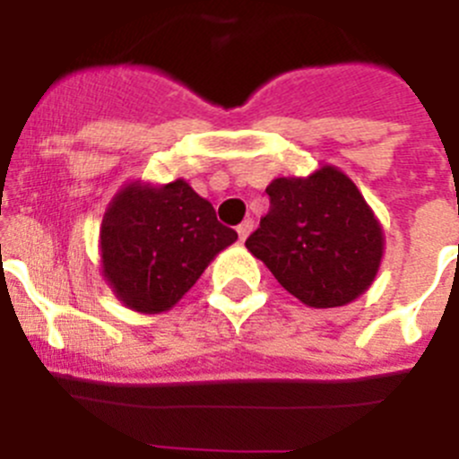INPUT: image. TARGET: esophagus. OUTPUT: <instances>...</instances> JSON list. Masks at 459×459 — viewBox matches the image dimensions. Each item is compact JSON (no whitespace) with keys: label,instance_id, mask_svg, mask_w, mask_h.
<instances>
[{"label":"esophagus","instance_id":"esophagus-1","mask_svg":"<svg viewBox=\"0 0 459 459\" xmlns=\"http://www.w3.org/2000/svg\"><path fill=\"white\" fill-rule=\"evenodd\" d=\"M253 233V220H244L242 224L238 226V235H239V242H244V239L248 238V235Z\"/></svg>","mask_w":459,"mask_h":459}]
</instances>
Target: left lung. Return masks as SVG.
<instances>
[{
	"label": "left lung",
	"instance_id": "obj_1",
	"mask_svg": "<svg viewBox=\"0 0 459 459\" xmlns=\"http://www.w3.org/2000/svg\"><path fill=\"white\" fill-rule=\"evenodd\" d=\"M271 208L247 248L293 298L313 308L346 307L367 293L384 255V230L359 188L337 166L277 178Z\"/></svg>",
	"mask_w": 459,
	"mask_h": 459
}]
</instances>
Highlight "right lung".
I'll list each match as a JSON object with an SVG mask.
<instances>
[{
    "mask_svg": "<svg viewBox=\"0 0 459 459\" xmlns=\"http://www.w3.org/2000/svg\"><path fill=\"white\" fill-rule=\"evenodd\" d=\"M235 239L186 179L161 186L135 179L106 208L100 268L124 307L155 316L170 311Z\"/></svg>",
    "mask_w": 459,
    "mask_h": 459,
    "instance_id": "add662e5",
    "label": "right lung"
}]
</instances>
